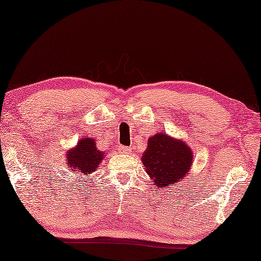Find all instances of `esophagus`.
Segmentation results:
<instances>
[{"instance_id":"esophagus-1","label":"esophagus","mask_w":261,"mask_h":261,"mask_svg":"<svg viewBox=\"0 0 261 261\" xmlns=\"http://www.w3.org/2000/svg\"><path fill=\"white\" fill-rule=\"evenodd\" d=\"M119 151H120V153H122V154H124V155H129L130 152H132V149H130V147H126V146H121V147L119 148Z\"/></svg>"}]
</instances>
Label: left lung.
I'll use <instances>...</instances> for the list:
<instances>
[{
  "label": "left lung",
  "mask_w": 261,
  "mask_h": 261,
  "mask_svg": "<svg viewBox=\"0 0 261 261\" xmlns=\"http://www.w3.org/2000/svg\"><path fill=\"white\" fill-rule=\"evenodd\" d=\"M192 159L191 148L183 140L160 132L148 139L141 156L146 173L162 189L179 183L190 171Z\"/></svg>",
  "instance_id": "obj_1"
}]
</instances>
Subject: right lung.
Returning <instances> with one entry per match:
<instances>
[{
	"label": "right lung",
	"instance_id": "add662e5",
	"mask_svg": "<svg viewBox=\"0 0 261 261\" xmlns=\"http://www.w3.org/2000/svg\"><path fill=\"white\" fill-rule=\"evenodd\" d=\"M106 153L96 147L94 139L85 137L77 142L76 147L66 152V165L70 172H76L84 180L98 169Z\"/></svg>",
	"mask_w": 261,
	"mask_h": 261
}]
</instances>
